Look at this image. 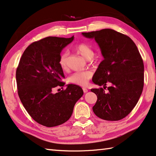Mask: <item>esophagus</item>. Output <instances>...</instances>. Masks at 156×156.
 Segmentation results:
<instances>
[{
    "mask_svg": "<svg viewBox=\"0 0 156 156\" xmlns=\"http://www.w3.org/2000/svg\"><path fill=\"white\" fill-rule=\"evenodd\" d=\"M83 92H84V93H87V91H88V90H87L86 87H83Z\"/></svg>",
    "mask_w": 156,
    "mask_h": 156,
    "instance_id": "obj_1",
    "label": "esophagus"
}]
</instances>
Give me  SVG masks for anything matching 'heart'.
<instances>
[{
	"instance_id": "obj_1",
	"label": "heart",
	"mask_w": 156,
	"mask_h": 156,
	"mask_svg": "<svg viewBox=\"0 0 156 156\" xmlns=\"http://www.w3.org/2000/svg\"><path fill=\"white\" fill-rule=\"evenodd\" d=\"M75 49L78 51L81 56L85 58L90 59L94 56V51L92 48L87 45V44L80 43L76 45ZM58 63L61 69L66 70L68 69V53L63 52L58 57ZM93 76V73L90 71H77L72 74L69 78V81L74 84L78 85H86L88 83V80Z\"/></svg>"
}]
</instances>
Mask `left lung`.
<instances>
[{"mask_svg": "<svg viewBox=\"0 0 156 156\" xmlns=\"http://www.w3.org/2000/svg\"><path fill=\"white\" fill-rule=\"evenodd\" d=\"M83 36L95 39L104 59L93 78L102 87L91 89L97 102L93 107L95 115L107 121H118L126 117L137 104L144 88V66L136 45L132 39L112 29L83 32Z\"/></svg>", "mask_w": 156, "mask_h": 156, "instance_id": "1", "label": "left lung"}]
</instances>
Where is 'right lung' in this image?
<instances>
[{"mask_svg": "<svg viewBox=\"0 0 156 156\" xmlns=\"http://www.w3.org/2000/svg\"><path fill=\"white\" fill-rule=\"evenodd\" d=\"M73 39L48 37L34 41L25 50L17 68L20 99L32 119L43 126L53 127L67 122L83 95V89L74 84L53 93L56 87L65 85L58 60L62 49Z\"/></svg>", "mask_w": 156, "mask_h": 156, "instance_id": "add662e5", "label": "right lung"}]
</instances>
